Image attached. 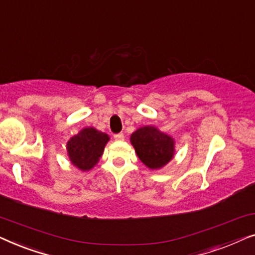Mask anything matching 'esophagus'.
<instances>
[{
	"mask_svg": "<svg viewBox=\"0 0 255 255\" xmlns=\"http://www.w3.org/2000/svg\"><path fill=\"white\" fill-rule=\"evenodd\" d=\"M114 139H115V140H118V141L124 140V134H123V133H116V134H114Z\"/></svg>",
	"mask_w": 255,
	"mask_h": 255,
	"instance_id": "1",
	"label": "esophagus"
}]
</instances>
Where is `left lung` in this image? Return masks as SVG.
Listing matches in <instances>:
<instances>
[{"mask_svg":"<svg viewBox=\"0 0 255 255\" xmlns=\"http://www.w3.org/2000/svg\"><path fill=\"white\" fill-rule=\"evenodd\" d=\"M130 140L140 161L151 169L161 168L174 156V139L154 127L139 128Z\"/></svg>","mask_w":255,"mask_h":255,"instance_id":"left-lung-1","label":"left lung"}]
</instances>
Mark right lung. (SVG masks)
Returning <instances> with one entry per match:
<instances>
[{"instance_id": "add662e5", "label": "right lung", "mask_w": 255, "mask_h": 255, "mask_svg": "<svg viewBox=\"0 0 255 255\" xmlns=\"http://www.w3.org/2000/svg\"><path fill=\"white\" fill-rule=\"evenodd\" d=\"M109 135L94 128H85L67 142L71 162L79 169L90 170L99 162Z\"/></svg>"}]
</instances>
